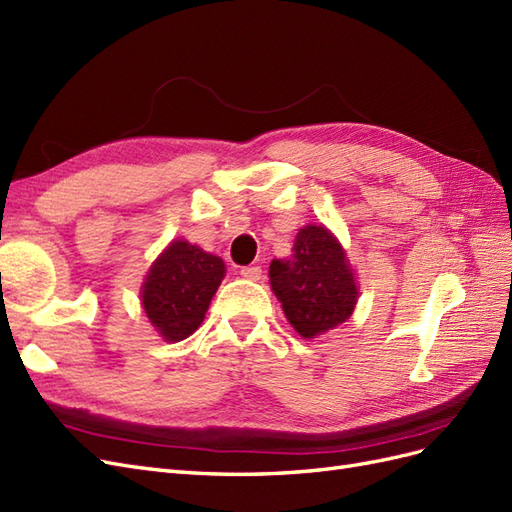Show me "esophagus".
<instances>
[{"instance_id":"1","label":"esophagus","mask_w":512,"mask_h":512,"mask_svg":"<svg viewBox=\"0 0 512 512\" xmlns=\"http://www.w3.org/2000/svg\"><path fill=\"white\" fill-rule=\"evenodd\" d=\"M241 275L245 280H260L262 278V269L260 267H256V265H250V267H243L241 269Z\"/></svg>"}]
</instances>
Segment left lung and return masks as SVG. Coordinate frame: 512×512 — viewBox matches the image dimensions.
<instances>
[{
  "label": "left lung",
  "mask_w": 512,
  "mask_h": 512,
  "mask_svg": "<svg viewBox=\"0 0 512 512\" xmlns=\"http://www.w3.org/2000/svg\"><path fill=\"white\" fill-rule=\"evenodd\" d=\"M269 280L301 338H316L342 325L359 297L347 254L325 226H303L290 258L271 262Z\"/></svg>",
  "instance_id": "left-lung-1"
}]
</instances>
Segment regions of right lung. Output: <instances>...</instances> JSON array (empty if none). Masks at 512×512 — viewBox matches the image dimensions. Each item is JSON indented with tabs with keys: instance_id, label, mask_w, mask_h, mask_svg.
<instances>
[{
	"instance_id": "obj_1",
	"label": "right lung",
	"mask_w": 512,
	"mask_h": 512,
	"mask_svg": "<svg viewBox=\"0 0 512 512\" xmlns=\"http://www.w3.org/2000/svg\"><path fill=\"white\" fill-rule=\"evenodd\" d=\"M224 275V260L198 245L176 239L165 247L150 267L140 293L157 334L168 342L191 336L202 325Z\"/></svg>"
}]
</instances>
